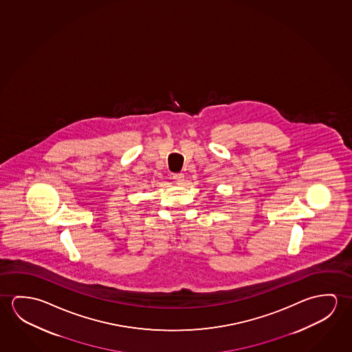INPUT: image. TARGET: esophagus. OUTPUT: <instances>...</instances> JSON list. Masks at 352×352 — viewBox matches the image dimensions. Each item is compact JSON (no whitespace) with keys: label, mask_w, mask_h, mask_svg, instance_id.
I'll use <instances>...</instances> for the list:
<instances>
[{"label":"esophagus","mask_w":352,"mask_h":352,"mask_svg":"<svg viewBox=\"0 0 352 352\" xmlns=\"http://www.w3.org/2000/svg\"><path fill=\"white\" fill-rule=\"evenodd\" d=\"M173 181L176 182L177 184H182V182H184V173H175L173 176Z\"/></svg>","instance_id":"34e87169"}]
</instances>
